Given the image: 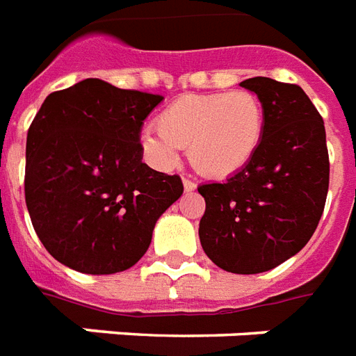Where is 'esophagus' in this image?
Masks as SVG:
<instances>
[{"label":"esophagus","mask_w":356,"mask_h":356,"mask_svg":"<svg viewBox=\"0 0 356 356\" xmlns=\"http://www.w3.org/2000/svg\"><path fill=\"white\" fill-rule=\"evenodd\" d=\"M184 189H186V193H193L196 189V184L193 180H187V178H184Z\"/></svg>","instance_id":"esophagus-1"}]
</instances>
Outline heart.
Wrapping results in <instances>:
<instances>
[{
    "label": "heart",
    "mask_w": 356,
    "mask_h": 356,
    "mask_svg": "<svg viewBox=\"0 0 356 356\" xmlns=\"http://www.w3.org/2000/svg\"><path fill=\"white\" fill-rule=\"evenodd\" d=\"M264 134V110L248 90L189 93L161 110L158 127L141 130L139 143L161 169L178 163L181 149L202 175L232 176L257 154Z\"/></svg>",
    "instance_id": "b5f03b06"
}]
</instances>
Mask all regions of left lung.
Listing matches in <instances>:
<instances>
[{
    "instance_id": "1",
    "label": "left lung",
    "mask_w": 356,
    "mask_h": 356,
    "mask_svg": "<svg viewBox=\"0 0 356 356\" xmlns=\"http://www.w3.org/2000/svg\"><path fill=\"white\" fill-rule=\"evenodd\" d=\"M241 86L264 110L254 160L226 181L204 184L200 244L232 274H261L300 252L316 229L329 189L325 127L296 84L254 76Z\"/></svg>"
}]
</instances>
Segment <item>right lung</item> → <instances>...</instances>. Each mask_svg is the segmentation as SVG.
<instances>
[{
    "label": "right lung",
    "mask_w": 356,
    "mask_h": 356,
    "mask_svg": "<svg viewBox=\"0 0 356 356\" xmlns=\"http://www.w3.org/2000/svg\"><path fill=\"white\" fill-rule=\"evenodd\" d=\"M161 95L86 79L47 95L25 149V202L58 263L82 274L129 270L158 218L184 193L180 176L143 163L139 132Z\"/></svg>",
    "instance_id": "1"
}]
</instances>
